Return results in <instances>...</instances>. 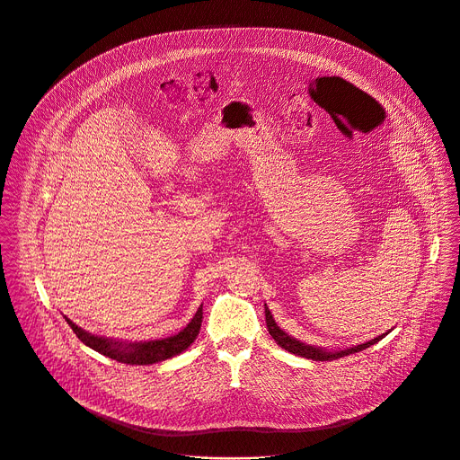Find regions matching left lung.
Segmentation results:
<instances>
[{
    "mask_svg": "<svg viewBox=\"0 0 460 460\" xmlns=\"http://www.w3.org/2000/svg\"><path fill=\"white\" fill-rule=\"evenodd\" d=\"M265 323H267L269 334L272 336V340H274L281 349H285V350L290 352V354H296V356H301V358H307V359H313V361H332V359H338V358H343V356H350V354L361 352V350L368 349L370 345L381 341V340L390 332V331H388V332L383 334V336H377V338H374V340H370V341H367V343H363V345L350 347V349H347V350L329 352V350H323V349H320V347H311V345H307V343H301V341H297L296 338H290L287 332H283V331L276 325V322L272 320V314H270V311L267 309V305H265Z\"/></svg>",
    "mask_w": 460,
    "mask_h": 460,
    "instance_id": "8db88e82",
    "label": "left lung"
}]
</instances>
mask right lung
<instances>
[{
    "mask_svg": "<svg viewBox=\"0 0 460 460\" xmlns=\"http://www.w3.org/2000/svg\"><path fill=\"white\" fill-rule=\"evenodd\" d=\"M202 305L199 307L197 314L193 316V320L175 336L172 338H164V340H155V341H140V343H126V341H115V340H108V338H101L95 334H90L86 331H83L81 327H77L74 322H70L66 316V323L72 327V331L75 332V336L90 349H93L95 352L111 358L119 363H126V365H153L159 361H166L170 358L179 356L181 352H184L199 336L200 332V325H202Z\"/></svg>",
    "mask_w": 460,
    "mask_h": 460,
    "instance_id": "1",
    "label": "right lung"
}]
</instances>
